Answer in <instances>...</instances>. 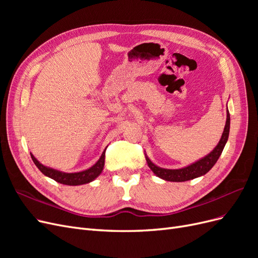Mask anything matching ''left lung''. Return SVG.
I'll list each match as a JSON object with an SVG mask.
<instances>
[{"label":"left lung","mask_w":258,"mask_h":258,"mask_svg":"<svg viewBox=\"0 0 258 258\" xmlns=\"http://www.w3.org/2000/svg\"><path fill=\"white\" fill-rule=\"evenodd\" d=\"M229 128H230V115H229L228 108H227V119H226V124H225L222 138L214 150L209 155H207L206 157L200 159L197 162L192 163V165H190L188 167H185L182 169H176V170L159 168L157 166H155L154 163L146 157L147 165L158 177L166 179V181H170V182H185V181H189V179L204 175L207 172H209L211 169H212V167L216 163L217 159L220 158V156L225 147V144L228 140Z\"/></svg>","instance_id":"obj_1"}]
</instances>
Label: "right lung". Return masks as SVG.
Here are the masks:
<instances>
[{
	"label": "right lung",
	"instance_id": "add662e5",
	"mask_svg": "<svg viewBox=\"0 0 258 258\" xmlns=\"http://www.w3.org/2000/svg\"><path fill=\"white\" fill-rule=\"evenodd\" d=\"M31 158H32L33 162L35 163V166L40 169L41 172L45 174L46 176H48L54 181L60 183V184H64V185H82L89 183L93 181L100 173L102 172L103 167H104V159H105V152L102 153L101 155L100 159L93 165L91 168L82 171V172H77V173H66V172H61V171L54 170L51 168H47L43 166L41 162H38L34 156L31 154Z\"/></svg>",
	"mask_w": 258,
	"mask_h": 258
}]
</instances>
